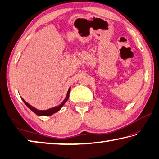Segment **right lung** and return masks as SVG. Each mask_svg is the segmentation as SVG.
I'll use <instances>...</instances> for the list:
<instances>
[{"mask_svg":"<svg viewBox=\"0 0 159 159\" xmlns=\"http://www.w3.org/2000/svg\"><path fill=\"white\" fill-rule=\"evenodd\" d=\"M70 90H71V87L69 88L68 92H67L66 96L65 99H64V100L62 102H61L60 105L57 106V107H52V108L48 109L47 110H39V109H37L36 108H34V107H32L31 105H30V104H29V103H27V102H26L23 98H21V99H22L23 102H25V104H26V105L32 111L34 112L35 114H37L38 116H51V115H52L53 114H55V113L57 112L58 111H60V110L61 109V107H63L64 104L66 103L67 100H68L69 97Z\"/></svg>","mask_w":159,"mask_h":159,"instance_id":"add662e5","label":"right lung"}]
</instances>
